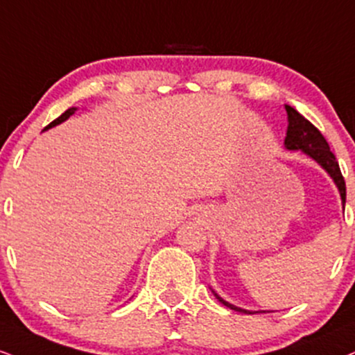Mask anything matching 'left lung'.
Returning a JSON list of instances; mask_svg holds the SVG:
<instances>
[{
	"mask_svg": "<svg viewBox=\"0 0 355 355\" xmlns=\"http://www.w3.org/2000/svg\"><path fill=\"white\" fill-rule=\"evenodd\" d=\"M286 112H288L289 125H288V132H286L284 145L289 148V150H302L304 153H307L311 159L318 162V164L321 165L332 178H334L336 185L339 187L343 203H345V182H344L343 173H340L339 162L336 160V155L331 152V148H329L327 140L324 139V135L319 132L318 127H314L313 123L307 121L306 117H302L296 109L291 107V105H286ZM215 296L221 304L230 307V309L240 311V313H246V314H253L250 313V311L240 309V307L223 301L218 294H215Z\"/></svg>",
	"mask_w": 355,
	"mask_h": 355,
	"instance_id": "1",
	"label": "left lung"
}]
</instances>
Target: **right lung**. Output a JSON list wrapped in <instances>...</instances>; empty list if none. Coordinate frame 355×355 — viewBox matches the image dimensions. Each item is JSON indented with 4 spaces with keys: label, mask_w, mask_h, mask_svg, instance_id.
<instances>
[{
    "label": "right lung",
    "mask_w": 355,
    "mask_h": 355,
    "mask_svg": "<svg viewBox=\"0 0 355 355\" xmlns=\"http://www.w3.org/2000/svg\"><path fill=\"white\" fill-rule=\"evenodd\" d=\"M74 110H76V109H67V110H66V112H64L62 115H59V117H58V119H55V121H53V122H51V123H49V125H48V127H46V129H49V127H54V125H58V123H61V122H64V121H66V119H67V117H69V115H72V114H74ZM46 129H44V130H46Z\"/></svg>",
    "instance_id": "1"
}]
</instances>
